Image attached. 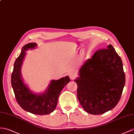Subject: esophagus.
Segmentation results:
<instances>
[{
    "instance_id": "obj_1",
    "label": "esophagus",
    "mask_w": 134,
    "mask_h": 134,
    "mask_svg": "<svg viewBox=\"0 0 134 134\" xmlns=\"http://www.w3.org/2000/svg\"><path fill=\"white\" fill-rule=\"evenodd\" d=\"M68 76H69L71 80H74L76 77V75L75 74V73L73 72H71L68 74Z\"/></svg>"
}]
</instances>
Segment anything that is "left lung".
I'll return each mask as SVG.
<instances>
[{"label": "left lung", "instance_id": "left-lung-1", "mask_svg": "<svg viewBox=\"0 0 134 134\" xmlns=\"http://www.w3.org/2000/svg\"><path fill=\"white\" fill-rule=\"evenodd\" d=\"M82 107L91 114L98 115L117 105L125 84L121 58L111 44L96 51L85 62L75 80Z\"/></svg>", "mask_w": 134, "mask_h": 134}]
</instances>
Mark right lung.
Here are the masks:
<instances>
[{"label": "right lung", "mask_w": 134, "mask_h": 134, "mask_svg": "<svg viewBox=\"0 0 134 134\" xmlns=\"http://www.w3.org/2000/svg\"><path fill=\"white\" fill-rule=\"evenodd\" d=\"M36 43H29L22 48L16 59L11 75V85L19 105L24 110L37 115H46L53 112L57 105L60 92L70 81L68 76L59 80H51L46 90L41 93L33 92L24 83L21 76V66L26 51L34 49Z\"/></svg>", "instance_id": "1"}]
</instances>
